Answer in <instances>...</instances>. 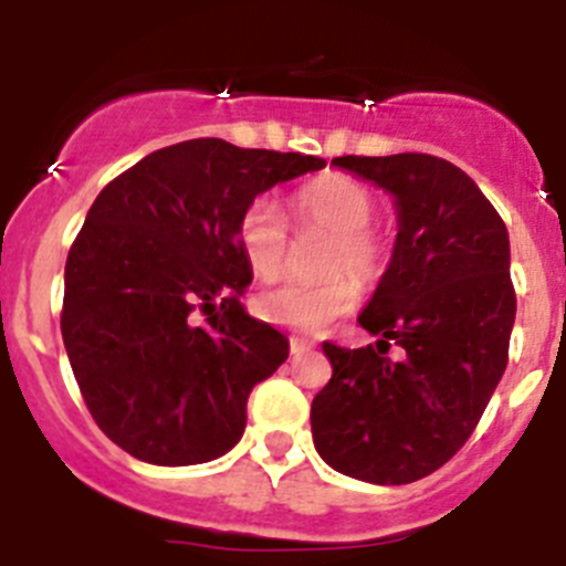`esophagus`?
<instances>
[{
	"label": "esophagus",
	"mask_w": 566,
	"mask_h": 566,
	"mask_svg": "<svg viewBox=\"0 0 566 566\" xmlns=\"http://www.w3.org/2000/svg\"><path fill=\"white\" fill-rule=\"evenodd\" d=\"M313 353V344L304 342V338H290V356L298 358V356H307Z\"/></svg>",
	"instance_id": "1"
}]
</instances>
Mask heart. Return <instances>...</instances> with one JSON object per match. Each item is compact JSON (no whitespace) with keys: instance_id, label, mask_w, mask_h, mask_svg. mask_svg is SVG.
<instances>
[{"instance_id":"1","label":"heart","mask_w":566,"mask_h":566,"mask_svg":"<svg viewBox=\"0 0 566 566\" xmlns=\"http://www.w3.org/2000/svg\"><path fill=\"white\" fill-rule=\"evenodd\" d=\"M293 219L302 230H322L331 235L324 248L318 282H287L262 290L253 298V313L262 322L276 324L284 331L318 333L333 318L353 311L358 285L373 287L387 270V244L370 224L376 222V199L365 185L342 174L322 179L296 190ZM239 250L255 279H279L287 268V224L282 210L270 199H253L244 208L235 228Z\"/></svg>"}]
</instances>
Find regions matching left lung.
Returning <instances> with one entry per match:
<instances>
[{
	"label": "left lung",
	"mask_w": 566,
	"mask_h": 566,
	"mask_svg": "<svg viewBox=\"0 0 566 566\" xmlns=\"http://www.w3.org/2000/svg\"><path fill=\"white\" fill-rule=\"evenodd\" d=\"M396 199L399 235L358 324L376 344L324 342L316 450L370 484H410L459 453L504 376L515 322L510 239L470 176L430 154L336 156ZM390 343L406 350L386 356Z\"/></svg>",
	"instance_id": "obj_1"
}]
</instances>
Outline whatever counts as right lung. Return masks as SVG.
<instances>
[{"mask_svg":"<svg viewBox=\"0 0 566 566\" xmlns=\"http://www.w3.org/2000/svg\"><path fill=\"white\" fill-rule=\"evenodd\" d=\"M324 159L190 139L105 185L65 264L62 338L93 421L147 464L219 459L242 439L248 396L290 344L248 316L235 228L279 181Z\"/></svg>","mask_w":566,"mask_h":566,"instance_id":"1","label":"right lung"}]
</instances>
